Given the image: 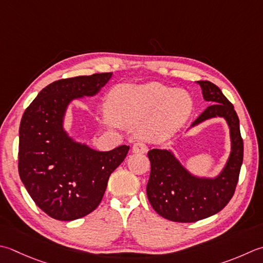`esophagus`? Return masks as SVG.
I'll use <instances>...</instances> for the list:
<instances>
[{
    "label": "esophagus",
    "mask_w": 263,
    "mask_h": 263,
    "mask_svg": "<svg viewBox=\"0 0 263 263\" xmlns=\"http://www.w3.org/2000/svg\"><path fill=\"white\" fill-rule=\"evenodd\" d=\"M147 151H148L147 146L142 142H136L132 147V152L136 153V154H146Z\"/></svg>",
    "instance_id": "obj_1"
}]
</instances>
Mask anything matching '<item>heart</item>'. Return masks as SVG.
Returning a JSON list of instances; mask_svg holds the SVG:
<instances>
[{"mask_svg": "<svg viewBox=\"0 0 263 263\" xmlns=\"http://www.w3.org/2000/svg\"><path fill=\"white\" fill-rule=\"evenodd\" d=\"M108 109L102 122L124 126H139V135L152 141H161L173 136L192 115L193 98L186 90L156 82L117 85L110 91Z\"/></svg>", "mask_w": 263, "mask_h": 263, "instance_id": "1", "label": "heart"}]
</instances>
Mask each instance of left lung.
<instances>
[{"mask_svg": "<svg viewBox=\"0 0 263 263\" xmlns=\"http://www.w3.org/2000/svg\"><path fill=\"white\" fill-rule=\"evenodd\" d=\"M204 100L212 102L190 128L211 118L222 117L230 133V154L226 165L214 178L195 176L168 149L148 152L151 176L147 196L153 209L174 222H195L220 212L235 193L243 163V139L239 120L231 102L219 87L209 81H197Z\"/></svg>", "mask_w": 263, "mask_h": 263, "instance_id": "left-lung-1", "label": "left lung"}]
</instances>
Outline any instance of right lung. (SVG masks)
<instances>
[{
    "label": "right lung",
    "mask_w": 263,
    "mask_h": 263,
    "mask_svg": "<svg viewBox=\"0 0 263 263\" xmlns=\"http://www.w3.org/2000/svg\"><path fill=\"white\" fill-rule=\"evenodd\" d=\"M112 73L77 76L45 86L25 110L19 127V176L35 204L51 218L71 221L95 211L108 179L130 146L99 152L65 130L67 108L93 97Z\"/></svg>",
    "instance_id": "add662e5"
}]
</instances>
